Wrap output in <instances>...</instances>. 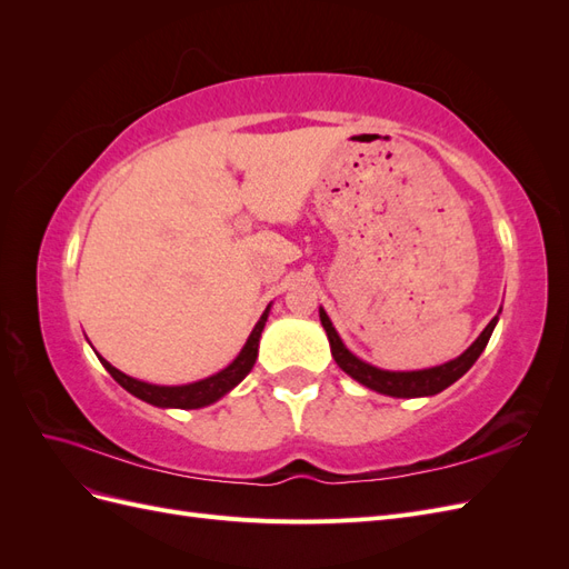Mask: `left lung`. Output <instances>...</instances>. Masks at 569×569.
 Listing matches in <instances>:
<instances>
[{"label":"left lung","instance_id":"obj_1","mask_svg":"<svg viewBox=\"0 0 569 569\" xmlns=\"http://www.w3.org/2000/svg\"><path fill=\"white\" fill-rule=\"evenodd\" d=\"M320 322L325 327L327 339H330V349H332V358L337 360V366L347 375H351L356 382H360L372 391L396 396V399H416V396H435V393L443 391L446 387H451L456 380H460V377L475 366V360L481 356V351L487 349L493 327L498 322V316L491 318V322L485 327V332H481L475 339L472 347L465 353H460L458 358L449 360V363H443V366H437V368L410 370V372L380 370V368L366 363V360H360L358 356H353L347 347H343V341L339 339L337 330L332 327V320L327 318L325 308H320Z\"/></svg>","mask_w":569,"mask_h":569}]
</instances>
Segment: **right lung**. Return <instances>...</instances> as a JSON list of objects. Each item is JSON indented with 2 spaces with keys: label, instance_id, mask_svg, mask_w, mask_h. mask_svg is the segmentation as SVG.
<instances>
[{
  "label": "right lung",
  "instance_id": "1",
  "mask_svg": "<svg viewBox=\"0 0 569 569\" xmlns=\"http://www.w3.org/2000/svg\"><path fill=\"white\" fill-rule=\"evenodd\" d=\"M268 311L270 306L266 308V313L261 316V320L256 322V327L251 330L244 349L239 351V356L232 360V363L220 370L211 377H206V380H199V382H192V385H180V387H161V385H149V382H140L134 380V377H128L126 372L116 370L109 360L101 358L99 353V360L101 366H104L113 380L123 387L126 391H130L132 396H137V399H142L151 406H159V408H203V406H211L216 403L218 399H222L228 391H232L239 382L244 380V377L251 372L253 363H256V356H258V339H261V332L266 327V320H268Z\"/></svg>",
  "mask_w": 569,
  "mask_h": 569
}]
</instances>
